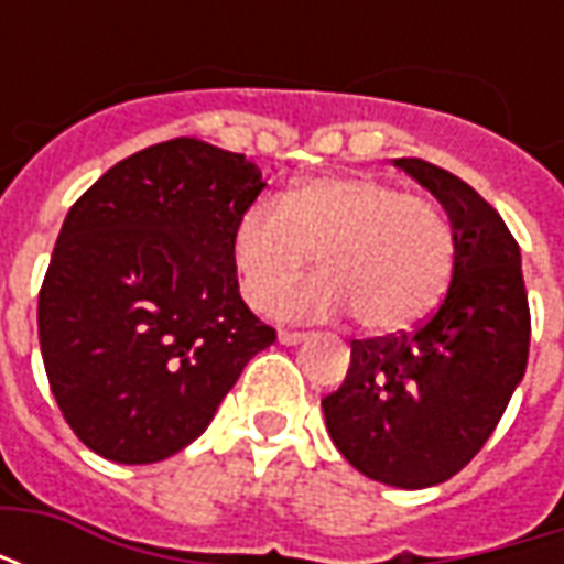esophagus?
<instances>
[{
    "mask_svg": "<svg viewBox=\"0 0 564 564\" xmlns=\"http://www.w3.org/2000/svg\"><path fill=\"white\" fill-rule=\"evenodd\" d=\"M307 335L305 332H293V329H281L278 332V341L286 344V347H293V344H302L305 341Z\"/></svg>",
    "mask_w": 564,
    "mask_h": 564,
    "instance_id": "esophagus-1",
    "label": "esophagus"
}]
</instances>
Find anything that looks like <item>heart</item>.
I'll list each match as a JSON object with an SVG mask.
<instances>
[{
    "instance_id": "heart-1",
    "label": "heart",
    "mask_w": 564,
    "mask_h": 564,
    "mask_svg": "<svg viewBox=\"0 0 564 564\" xmlns=\"http://www.w3.org/2000/svg\"><path fill=\"white\" fill-rule=\"evenodd\" d=\"M453 253V226L432 198L371 174L305 181L278 205H250L232 232L241 295L250 305H265L317 257L323 274L283 293L274 314L329 317L347 307L371 335L429 317L447 293Z\"/></svg>"
}]
</instances>
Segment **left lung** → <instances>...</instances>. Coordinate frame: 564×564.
<instances>
[{"instance_id": "left-lung-1", "label": "left lung", "mask_w": 564, "mask_h": 564, "mask_svg": "<svg viewBox=\"0 0 564 564\" xmlns=\"http://www.w3.org/2000/svg\"><path fill=\"white\" fill-rule=\"evenodd\" d=\"M395 165L444 205L453 278L414 332L350 344V368L323 414L356 471L399 489L449 480L496 432L529 362L520 245L498 210L456 174L404 156Z\"/></svg>"}]
</instances>
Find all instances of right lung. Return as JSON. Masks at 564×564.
Masks as SVG:
<instances>
[{"label":"right lung","instance_id":"1","mask_svg":"<svg viewBox=\"0 0 564 564\" xmlns=\"http://www.w3.org/2000/svg\"><path fill=\"white\" fill-rule=\"evenodd\" d=\"M262 186L245 153L172 139L72 205L39 293V341L56 404L93 453L169 459L274 344L232 257L235 223Z\"/></svg>","mask_w":564,"mask_h":564}]
</instances>
